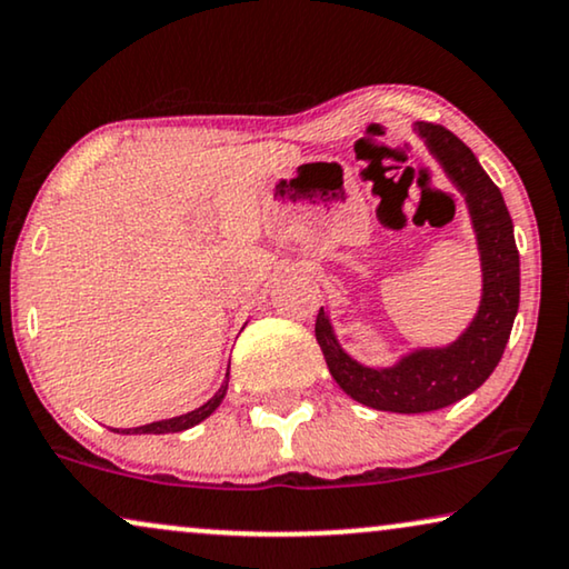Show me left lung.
Returning a JSON list of instances; mask_svg holds the SVG:
<instances>
[{"label":"left lung","instance_id":"8db88e82","mask_svg":"<svg viewBox=\"0 0 569 569\" xmlns=\"http://www.w3.org/2000/svg\"><path fill=\"white\" fill-rule=\"evenodd\" d=\"M413 132L463 194L471 216L481 260V301L473 320L452 343L411 348L390 367H367L346 353L322 307L315 325L317 343L340 390L361 406L392 413L439 411L481 388L502 359L520 305V257L499 187L450 130L416 121Z\"/></svg>","mask_w":569,"mask_h":569}]
</instances>
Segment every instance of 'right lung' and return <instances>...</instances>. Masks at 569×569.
I'll return each mask as SVG.
<instances>
[{"mask_svg":"<svg viewBox=\"0 0 569 569\" xmlns=\"http://www.w3.org/2000/svg\"><path fill=\"white\" fill-rule=\"evenodd\" d=\"M226 390H229V372H226V380L221 388H218V392L213 398L208 400V403H202L200 408H194V411L189 413H181V416H173V419H161V421H153V423H146V427H134V429H124L127 435H173V431H184V429H192L194 423L206 421L210 413L216 411L218 406H221V400L226 398ZM119 431V429H113Z\"/></svg>","mask_w":569,"mask_h":569,"instance_id":"right-lung-1","label":"right lung"}]
</instances>
